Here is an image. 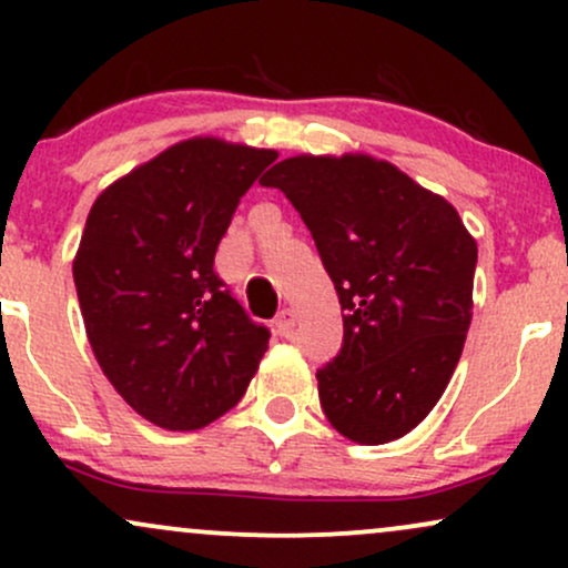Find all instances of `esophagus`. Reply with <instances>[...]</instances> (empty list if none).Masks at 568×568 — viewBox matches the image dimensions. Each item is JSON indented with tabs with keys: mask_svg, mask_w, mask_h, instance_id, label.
<instances>
[{
	"mask_svg": "<svg viewBox=\"0 0 568 568\" xmlns=\"http://www.w3.org/2000/svg\"><path fill=\"white\" fill-rule=\"evenodd\" d=\"M293 325H296V315H293V310H288V306H285V310L277 315L275 331H277L280 336H288L291 331H293Z\"/></svg>",
	"mask_w": 568,
	"mask_h": 568,
	"instance_id": "obj_1",
	"label": "esophagus"
}]
</instances>
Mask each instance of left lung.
Here are the masks:
<instances>
[{
  "mask_svg": "<svg viewBox=\"0 0 568 568\" xmlns=\"http://www.w3.org/2000/svg\"><path fill=\"white\" fill-rule=\"evenodd\" d=\"M262 184L296 207L342 304V349L317 371L325 416L361 446L403 438L440 400L465 347L473 234L452 202L368 154H298Z\"/></svg>",
  "mask_w": 568,
  "mask_h": 568,
  "instance_id": "obj_1",
  "label": "left lung"
}]
</instances>
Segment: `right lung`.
Returning a JSON list of instances; mask_svg holds the SVG:
<instances>
[{
	"instance_id": "add662e5",
	"label": "right lung",
	"mask_w": 568,
	"mask_h": 568,
	"mask_svg": "<svg viewBox=\"0 0 568 568\" xmlns=\"http://www.w3.org/2000/svg\"><path fill=\"white\" fill-rule=\"evenodd\" d=\"M272 149L197 135L98 194L74 285L106 379L135 414L165 429H200L240 403L270 331L213 272L240 197Z\"/></svg>"
}]
</instances>
